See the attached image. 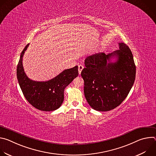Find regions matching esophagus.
<instances>
[{
  "label": "esophagus",
  "instance_id": "esophagus-1",
  "mask_svg": "<svg viewBox=\"0 0 156 156\" xmlns=\"http://www.w3.org/2000/svg\"><path fill=\"white\" fill-rule=\"evenodd\" d=\"M83 69H84V66L83 65H78V72H79L80 75L81 74Z\"/></svg>",
  "mask_w": 156,
  "mask_h": 156
}]
</instances>
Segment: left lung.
Here are the masks:
<instances>
[{
	"label": "left lung",
	"instance_id": "8db88e82",
	"mask_svg": "<svg viewBox=\"0 0 156 156\" xmlns=\"http://www.w3.org/2000/svg\"><path fill=\"white\" fill-rule=\"evenodd\" d=\"M107 55L104 52L87 57L81 73L84 82V93L87 103L101 112L112 110L126 98L134 84L136 66L126 44ZM115 57V62L111 58Z\"/></svg>",
	"mask_w": 156,
	"mask_h": 156
}]
</instances>
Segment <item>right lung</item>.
<instances>
[{
  "instance_id": "obj_1",
  "label": "right lung",
  "mask_w": 156,
  "mask_h": 156,
  "mask_svg": "<svg viewBox=\"0 0 156 156\" xmlns=\"http://www.w3.org/2000/svg\"><path fill=\"white\" fill-rule=\"evenodd\" d=\"M29 44L21 52L17 65L16 76L19 85L26 99L36 108L49 112L58 108L64 99V90L78 75V66L66 69L46 81H36L26 75L23 66V57Z\"/></svg>"
}]
</instances>
